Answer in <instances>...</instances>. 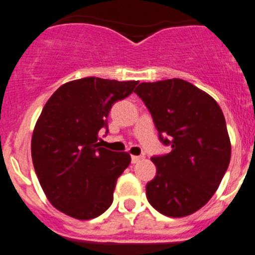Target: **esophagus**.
Instances as JSON below:
<instances>
[{"label": "esophagus", "mask_w": 255, "mask_h": 255, "mask_svg": "<svg viewBox=\"0 0 255 255\" xmlns=\"http://www.w3.org/2000/svg\"><path fill=\"white\" fill-rule=\"evenodd\" d=\"M143 158V156H131V162L132 164H136L138 161H140Z\"/></svg>", "instance_id": "esophagus-1"}]
</instances>
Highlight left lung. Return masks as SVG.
<instances>
[{
	"label": "left lung",
	"mask_w": 255,
	"mask_h": 255,
	"mask_svg": "<svg viewBox=\"0 0 255 255\" xmlns=\"http://www.w3.org/2000/svg\"><path fill=\"white\" fill-rule=\"evenodd\" d=\"M151 112L160 140L171 152L152 157L156 177L145 186L161 214H193L218 190L231 158V142L221 107L191 82L171 78L142 82L135 90Z\"/></svg>",
	"instance_id": "1"
}]
</instances>
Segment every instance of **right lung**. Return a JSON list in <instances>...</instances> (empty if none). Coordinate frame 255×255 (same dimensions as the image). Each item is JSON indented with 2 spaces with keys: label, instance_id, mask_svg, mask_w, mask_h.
<instances>
[{
  "label": "right lung",
  "instance_id": "obj_1",
  "mask_svg": "<svg viewBox=\"0 0 255 255\" xmlns=\"http://www.w3.org/2000/svg\"><path fill=\"white\" fill-rule=\"evenodd\" d=\"M136 85L99 77L69 81L50 97L37 120L30 144L37 178L51 205L72 218H97L112 204L117 178L131 157L99 147L98 134L107 129L113 103Z\"/></svg>",
  "mask_w": 255,
  "mask_h": 255
}]
</instances>
